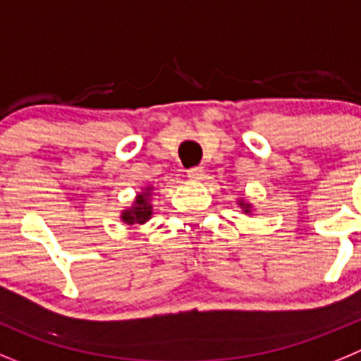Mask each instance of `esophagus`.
<instances>
[{
    "mask_svg": "<svg viewBox=\"0 0 361 361\" xmlns=\"http://www.w3.org/2000/svg\"><path fill=\"white\" fill-rule=\"evenodd\" d=\"M204 174V169L201 167V165H197V167H190L187 171V176L190 178V180H201Z\"/></svg>",
    "mask_w": 361,
    "mask_h": 361,
    "instance_id": "esophagus-1",
    "label": "esophagus"
}]
</instances>
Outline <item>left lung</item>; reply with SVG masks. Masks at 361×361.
<instances>
[{
  "label": "left lung",
  "mask_w": 361,
  "mask_h": 361,
  "mask_svg": "<svg viewBox=\"0 0 361 361\" xmlns=\"http://www.w3.org/2000/svg\"><path fill=\"white\" fill-rule=\"evenodd\" d=\"M239 207H241V209H243V212H245V214H252V204H250V203H245V201H239Z\"/></svg>",
  "instance_id": "left-lung-1"
}]
</instances>
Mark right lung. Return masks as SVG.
I'll list each match as a JSON object with an SVG mask.
<instances>
[{"label": "right lung", "instance_id": "obj_1", "mask_svg": "<svg viewBox=\"0 0 361 361\" xmlns=\"http://www.w3.org/2000/svg\"><path fill=\"white\" fill-rule=\"evenodd\" d=\"M152 204H151V187L144 188V192L135 197L131 209L122 212V221L126 225H144L145 221L151 219Z\"/></svg>", "mask_w": 361, "mask_h": 361}]
</instances>
